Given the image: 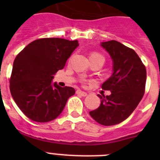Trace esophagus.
Masks as SVG:
<instances>
[{"instance_id":"obj_1","label":"esophagus","mask_w":160,"mask_h":160,"mask_svg":"<svg viewBox=\"0 0 160 160\" xmlns=\"http://www.w3.org/2000/svg\"><path fill=\"white\" fill-rule=\"evenodd\" d=\"M76 94H77L78 95L82 96V97H86V96L87 95V93L84 92V91H82V90H78L77 91H76Z\"/></svg>"}]
</instances>
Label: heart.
<instances>
[{
	"label": "heart",
	"mask_w": 160,
	"mask_h": 160,
	"mask_svg": "<svg viewBox=\"0 0 160 160\" xmlns=\"http://www.w3.org/2000/svg\"><path fill=\"white\" fill-rule=\"evenodd\" d=\"M90 57H102V58H103L102 56V55L98 54V53H91V54H90Z\"/></svg>",
	"instance_id": "heart-1"
}]
</instances>
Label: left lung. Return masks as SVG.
Wrapping results in <instances>:
<instances>
[{
  "instance_id": "obj_1",
  "label": "left lung",
  "mask_w": 160,
  "mask_h": 160,
  "mask_svg": "<svg viewBox=\"0 0 160 160\" xmlns=\"http://www.w3.org/2000/svg\"><path fill=\"white\" fill-rule=\"evenodd\" d=\"M101 46L113 61L112 75L102 85V90H110L111 94H98L101 104L90 114L101 125H116L127 119L142 99L146 67L134 49L117 41L102 42Z\"/></svg>"
}]
</instances>
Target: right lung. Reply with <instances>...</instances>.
<instances>
[{"label": "right lung", "instance_id": "1", "mask_svg": "<svg viewBox=\"0 0 160 160\" xmlns=\"http://www.w3.org/2000/svg\"><path fill=\"white\" fill-rule=\"evenodd\" d=\"M78 42L63 38H41L17 55L9 79L12 97L20 110L38 122L55 119L75 94L73 87L52 84L53 75L63 69Z\"/></svg>", "mask_w": 160, "mask_h": 160}]
</instances>
